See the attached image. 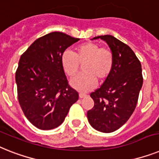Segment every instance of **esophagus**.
<instances>
[{"label":"esophagus","mask_w":159,"mask_h":159,"mask_svg":"<svg viewBox=\"0 0 159 159\" xmlns=\"http://www.w3.org/2000/svg\"><path fill=\"white\" fill-rule=\"evenodd\" d=\"M79 96H80V98H84V97H86V96H87V94L84 93H80L79 94Z\"/></svg>","instance_id":"1"}]
</instances>
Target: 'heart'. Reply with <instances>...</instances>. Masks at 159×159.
<instances>
[{"label": "heart", "instance_id": "obj_1", "mask_svg": "<svg viewBox=\"0 0 159 159\" xmlns=\"http://www.w3.org/2000/svg\"><path fill=\"white\" fill-rule=\"evenodd\" d=\"M61 66L68 76L73 77L84 65V74L71 80L72 87L79 91L87 92L93 89L97 80L104 81L112 71L114 54L106 47H101L95 42H86L75 48L74 53L65 51L61 55Z\"/></svg>", "mask_w": 159, "mask_h": 159}]
</instances>
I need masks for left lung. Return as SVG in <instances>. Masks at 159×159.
<instances>
[{"label":"left lung","mask_w":159,"mask_h":159,"mask_svg":"<svg viewBox=\"0 0 159 159\" xmlns=\"http://www.w3.org/2000/svg\"><path fill=\"white\" fill-rule=\"evenodd\" d=\"M99 38L111 48L114 66L102 86L90 94L94 106L88 111L87 117L93 128L108 133L121 128L132 115L142 87L143 76L141 61L128 45L111 35L93 39Z\"/></svg>","instance_id":"8db88e82"}]
</instances>
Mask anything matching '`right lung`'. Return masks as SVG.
<instances>
[{
  "mask_svg": "<svg viewBox=\"0 0 159 159\" xmlns=\"http://www.w3.org/2000/svg\"><path fill=\"white\" fill-rule=\"evenodd\" d=\"M80 40L54 31L38 38L22 54L15 73L18 100L23 114L39 129L50 130L63 123L78 92L68 84L61 55Z\"/></svg>",
  "mask_w": 159,
  "mask_h": 159,
  "instance_id": "obj_1",
  "label": "right lung"
}]
</instances>
